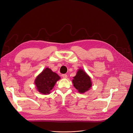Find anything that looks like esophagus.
<instances>
[{"label": "esophagus", "mask_w": 133, "mask_h": 133, "mask_svg": "<svg viewBox=\"0 0 133 133\" xmlns=\"http://www.w3.org/2000/svg\"><path fill=\"white\" fill-rule=\"evenodd\" d=\"M62 77L63 78H66L67 77V75H66V74H63L62 75Z\"/></svg>", "instance_id": "esophagus-1"}]
</instances>
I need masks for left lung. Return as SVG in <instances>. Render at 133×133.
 Masks as SVG:
<instances>
[{
  "label": "left lung",
  "instance_id": "1",
  "mask_svg": "<svg viewBox=\"0 0 133 133\" xmlns=\"http://www.w3.org/2000/svg\"><path fill=\"white\" fill-rule=\"evenodd\" d=\"M72 81L74 87L80 93H83L89 90L92 87L90 77L83 69H79L76 75Z\"/></svg>",
  "mask_w": 133,
  "mask_h": 133
}]
</instances>
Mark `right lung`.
<instances>
[{
  "label": "right lung",
  "mask_w": 133,
  "mask_h": 133,
  "mask_svg": "<svg viewBox=\"0 0 133 133\" xmlns=\"http://www.w3.org/2000/svg\"><path fill=\"white\" fill-rule=\"evenodd\" d=\"M60 76L51 69L46 68L36 78L34 83L38 91L43 94H48L54 87Z\"/></svg>",
  "instance_id": "1"
}]
</instances>
